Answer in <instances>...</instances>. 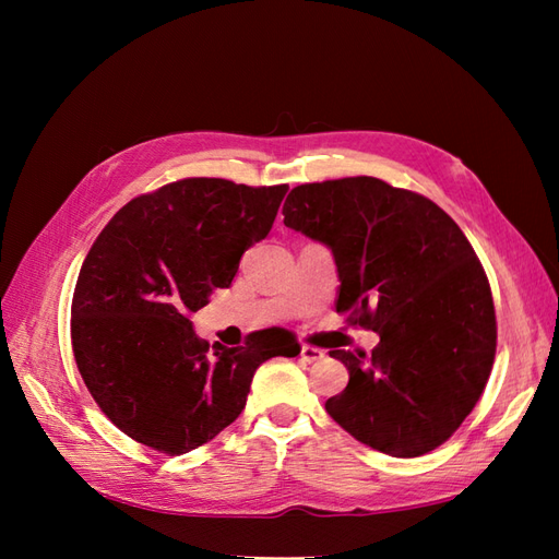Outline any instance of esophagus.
I'll return each instance as SVG.
<instances>
[{
  "instance_id": "34e87169",
  "label": "esophagus",
  "mask_w": 559,
  "mask_h": 559,
  "mask_svg": "<svg viewBox=\"0 0 559 559\" xmlns=\"http://www.w3.org/2000/svg\"><path fill=\"white\" fill-rule=\"evenodd\" d=\"M300 359L306 364H314L319 359H324V352L317 349V347H310V345H302L300 347Z\"/></svg>"
}]
</instances>
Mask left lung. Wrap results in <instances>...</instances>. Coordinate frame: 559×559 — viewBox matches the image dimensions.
Instances as JSON below:
<instances>
[{
  "mask_svg": "<svg viewBox=\"0 0 559 559\" xmlns=\"http://www.w3.org/2000/svg\"><path fill=\"white\" fill-rule=\"evenodd\" d=\"M282 214L286 228L331 249L335 312L380 335L370 357L329 352L349 382L326 413L392 456L445 443L478 403L497 352L492 292L462 228L429 198L376 177L300 183Z\"/></svg>",
  "mask_w": 559,
  "mask_h": 559,
  "instance_id": "obj_1",
  "label": "left lung"
}]
</instances>
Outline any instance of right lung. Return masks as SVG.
<instances>
[{"label":"right lung","mask_w":559,"mask_h":559,"mask_svg":"<svg viewBox=\"0 0 559 559\" xmlns=\"http://www.w3.org/2000/svg\"><path fill=\"white\" fill-rule=\"evenodd\" d=\"M286 191L181 179L130 200L97 235L72 300L74 359L95 403L138 443L183 454L212 441L245 411L257 368L300 352L284 329L210 347L189 319L228 289Z\"/></svg>","instance_id":"right-lung-1"}]
</instances>
